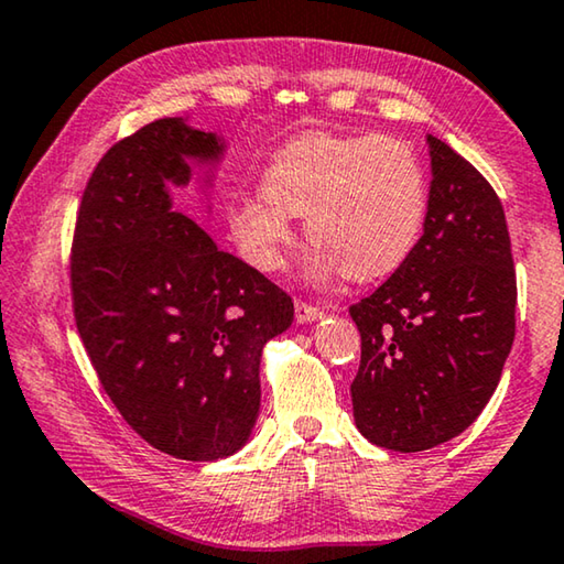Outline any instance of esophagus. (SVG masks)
<instances>
[{
    "label": "esophagus",
    "instance_id": "esophagus-1",
    "mask_svg": "<svg viewBox=\"0 0 564 564\" xmlns=\"http://www.w3.org/2000/svg\"><path fill=\"white\" fill-rule=\"evenodd\" d=\"M318 318H324L322 308L304 304V301H296V322L299 324H311V322H318Z\"/></svg>",
    "mask_w": 564,
    "mask_h": 564
}]
</instances>
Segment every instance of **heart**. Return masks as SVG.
<instances>
[{"mask_svg": "<svg viewBox=\"0 0 564 564\" xmlns=\"http://www.w3.org/2000/svg\"><path fill=\"white\" fill-rule=\"evenodd\" d=\"M306 215L316 250L306 279H380L405 263L423 235L427 180L415 149L392 137L308 133L281 147L263 172V192L238 195L228 220L248 263L275 273Z\"/></svg>", "mask_w": 564, "mask_h": 564, "instance_id": "obj_1", "label": "heart"}]
</instances>
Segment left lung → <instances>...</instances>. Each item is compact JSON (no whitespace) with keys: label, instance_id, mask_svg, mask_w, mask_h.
<instances>
[{"label":"left lung","instance_id":"obj_1","mask_svg":"<svg viewBox=\"0 0 564 564\" xmlns=\"http://www.w3.org/2000/svg\"><path fill=\"white\" fill-rule=\"evenodd\" d=\"M425 141L433 180L423 238L349 308L362 334L355 423L367 441L400 453L464 433L514 344L517 275L501 202L445 141Z\"/></svg>","mask_w":564,"mask_h":564}]
</instances>
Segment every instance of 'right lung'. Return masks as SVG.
I'll list each match as a JSON object with an SVG mask.
<instances>
[{
	"mask_svg": "<svg viewBox=\"0 0 564 564\" xmlns=\"http://www.w3.org/2000/svg\"><path fill=\"white\" fill-rule=\"evenodd\" d=\"M225 154V137L189 119L149 123L100 159L75 223V324L98 380L141 438L182 460L250 441L263 347L293 322L279 285L174 209L172 189H213Z\"/></svg>",
	"mask_w": 564,
	"mask_h": 564,
	"instance_id": "obj_1",
	"label": "right lung"
}]
</instances>
